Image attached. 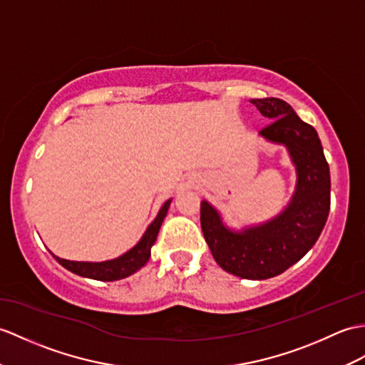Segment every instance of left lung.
Listing matches in <instances>:
<instances>
[{
	"instance_id": "obj_1",
	"label": "left lung",
	"mask_w": 365,
	"mask_h": 365,
	"mask_svg": "<svg viewBox=\"0 0 365 365\" xmlns=\"http://www.w3.org/2000/svg\"><path fill=\"white\" fill-rule=\"evenodd\" d=\"M270 123L259 132L266 141L284 146L295 168V190L287 205L269 221L228 227L221 213L203 199L200 225L213 258L225 272L245 279L283 274L316 244L329 213V168L312 125L278 98L252 99Z\"/></svg>"
}]
</instances>
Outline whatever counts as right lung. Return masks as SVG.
<instances>
[{"label": "right lung", "mask_w": 365, "mask_h": 365, "mask_svg": "<svg viewBox=\"0 0 365 365\" xmlns=\"http://www.w3.org/2000/svg\"><path fill=\"white\" fill-rule=\"evenodd\" d=\"M173 199H168L162 208L158 210V213L155 216L154 221L149 224L146 228V232L141 236V240L133 245L130 250H127L123 253L121 257L113 258V259H106V261H99V262H93V261H70V259H63L61 257L54 255L56 261L58 264H62L65 269L70 270V272L91 278V279H99V282H115V279H121L129 277L132 274L140 270L150 258V249L154 245L157 235L160 232V227H162L165 217L168 215L169 205H171Z\"/></svg>", "instance_id": "add662e5"}]
</instances>
